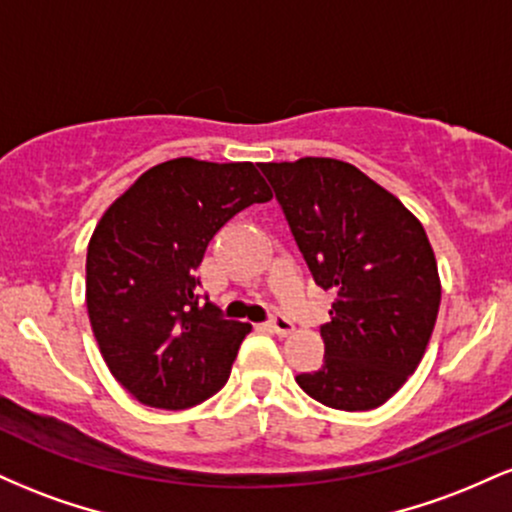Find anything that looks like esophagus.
I'll return each mask as SVG.
<instances>
[{
    "instance_id": "obj_1",
    "label": "esophagus",
    "mask_w": 512,
    "mask_h": 512,
    "mask_svg": "<svg viewBox=\"0 0 512 512\" xmlns=\"http://www.w3.org/2000/svg\"><path fill=\"white\" fill-rule=\"evenodd\" d=\"M267 330L279 334V337H289V334L293 332V322L279 315V317H274L272 322H267Z\"/></svg>"
}]
</instances>
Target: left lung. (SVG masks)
<instances>
[{
    "mask_svg": "<svg viewBox=\"0 0 512 512\" xmlns=\"http://www.w3.org/2000/svg\"><path fill=\"white\" fill-rule=\"evenodd\" d=\"M315 284L334 291L325 366L296 383L330 409H378L426 354L440 305L431 243L383 185L337 158L260 163Z\"/></svg>",
    "mask_w": 512,
    "mask_h": 512,
    "instance_id": "left-lung-1",
    "label": "left lung"
}]
</instances>
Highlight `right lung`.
Masks as SVG:
<instances>
[{
    "instance_id": "1",
    "label": "right lung",
    "mask_w": 512,
    "mask_h": 512,
    "mask_svg": "<svg viewBox=\"0 0 512 512\" xmlns=\"http://www.w3.org/2000/svg\"><path fill=\"white\" fill-rule=\"evenodd\" d=\"M272 190L252 163H158L105 209L88 240L86 308L113 378L137 402L187 409L226 385L248 322L197 301L209 240Z\"/></svg>"
}]
</instances>
